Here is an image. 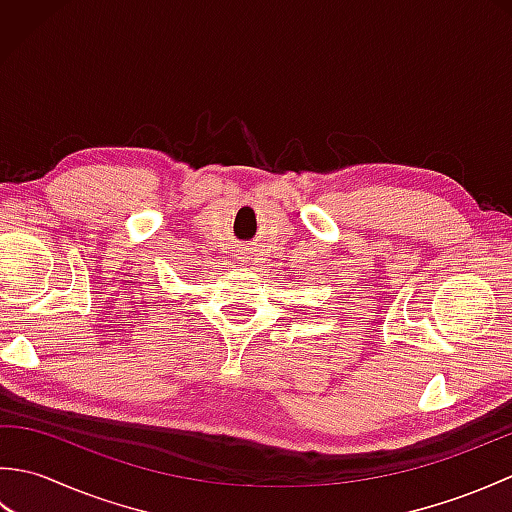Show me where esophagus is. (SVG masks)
<instances>
[{"instance_id":"34e87169","label":"esophagus","mask_w":512,"mask_h":512,"mask_svg":"<svg viewBox=\"0 0 512 512\" xmlns=\"http://www.w3.org/2000/svg\"><path fill=\"white\" fill-rule=\"evenodd\" d=\"M239 259H244V262H246V259H248V250H242V253H239Z\"/></svg>"}]
</instances>
